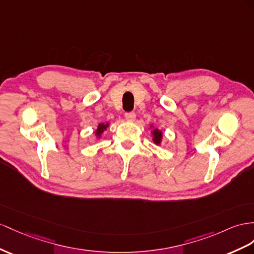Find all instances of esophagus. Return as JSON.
I'll return each mask as SVG.
<instances>
[{
	"mask_svg": "<svg viewBox=\"0 0 254 254\" xmlns=\"http://www.w3.org/2000/svg\"><path fill=\"white\" fill-rule=\"evenodd\" d=\"M125 117H126V119H127V121L133 122V121L135 120V118H136V115H135V113H133V112H129V113H127V114L125 115Z\"/></svg>",
	"mask_w": 254,
	"mask_h": 254,
	"instance_id": "obj_1",
	"label": "esophagus"
}]
</instances>
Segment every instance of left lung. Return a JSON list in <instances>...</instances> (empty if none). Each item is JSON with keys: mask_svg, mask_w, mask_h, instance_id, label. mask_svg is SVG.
I'll return each mask as SVG.
<instances>
[{"mask_svg": "<svg viewBox=\"0 0 254 254\" xmlns=\"http://www.w3.org/2000/svg\"><path fill=\"white\" fill-rule=\"evenodd\" d=\"M152 135H153V141L154 144L157 145H160L161 141H162V138H163V134H162V132L160 131V129L158 128H154L152 131Z\"/></svg>", "mask_w": 254, "mask_h": 254, "instance_id": "8db88e82", "label": "left lung"}]
</instances>
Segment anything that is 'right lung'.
<instances>
[{"label":"right lung","mask_w":254,"mask_h":254,"mask_svg":"<svg viewBox=\"0 0 254 254\" xmlns=\"http://www.w3.org/2000/svg\"><path fill=\"white\" fill-rule=\"evenodd\" d=\"M108 127H109L108 123H100L99 127H97V128H96V131H95V135L97 136V137H101L102 133H103L104 131H105V129H106Z\"/></svg>","instance_id":"obj_1"}]
</instances>
